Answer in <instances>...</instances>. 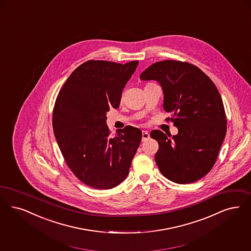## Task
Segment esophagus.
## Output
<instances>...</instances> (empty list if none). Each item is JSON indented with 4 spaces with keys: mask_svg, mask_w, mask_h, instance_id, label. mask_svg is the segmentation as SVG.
Listing matches in <instances>:
<instances>
[{
    "mask_svg": "<svg viewBox=\"0 0 251 251\" xmlns=\"http://www.w3.org/2000/svg\"><path fill=\"white\" fill-rule=\"evenodd\" d=\"M150 137H151V135L148 130H142V140H148V139H150Z\"/></svg>",
    "mask_w": 251,
    "mask_h": 251,
    "instance_id": "obj_1",
    "label": "esophagus"
}]
</instances>
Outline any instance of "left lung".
Masks as SVG:
<instances>
[{
  "label": "left lung",
  "mask_w": 251,
  "mask_h": 251,
  "mask_svg": "<svg viewBox=\"0 0 251 251\" xmlns=\"http://www.w3.org/2000/svg\"><path fill=\"white\" fill-rule=\"evenodd\" d=\"M140 79L161 85L163 109L178 129L172 139L160 130L151 132L159 143L155 161L161 174L178 184L199 180L214 166L227 130L217 87L197 66L176 60L153 63Z\"/></svg>",
  "instance_id": "8db88e82"
}]
</instances>
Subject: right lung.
Masks as SVG:
<instances>
[{"instance_id": "right-lung-1", "label": "right lung", "mask_w": 251, "mask_h": 251, "mask_svg": "<svg viewBox=\"0 0 251 251\" xmlns=\"http://www.w3.org/2000/svg\"><path fill=\"white\" fill-rule=\"evenodd\" d=\"M138 65L89 60L71 74L56 99L52 124L63 158L75 176L99 190L124 180L142 139L127 126L111 136L106 113L119 108L125 85Z\"/></svg>"}]
</instances>
